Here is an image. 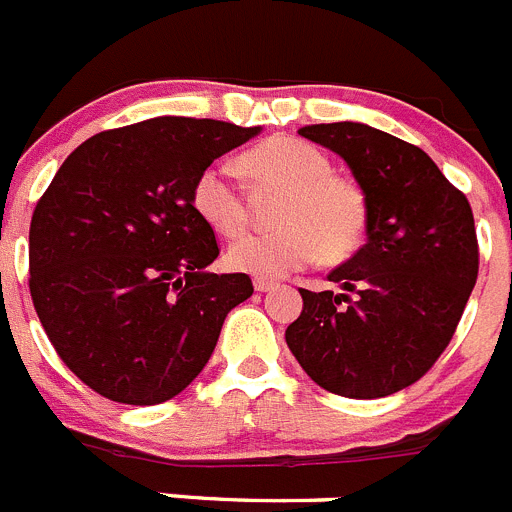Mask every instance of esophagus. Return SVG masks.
<instances>
[{
	"instance_id": "34e87169",
	"label": "esophagus",
	"mask_w": 512,
	"mask_h": 512,
	"mask_svg": "<svg viewBox=\"0 0 512 512\" xmlns=\"http://www.w3.org/2000/svg\"><path fill=\"white\" fill-rule=\"evenodd\" d=\"M253 289L261 291V294H264V291L276 289V281H269V279H253Z\"/></svg>"
}]
</instances>
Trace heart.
<instances>
[{
    "label": "heart",
    "mask_w": 512,
    "mask_h": 512,
    "mask_svg": "<svg viewBox=\"0 0 512 512\" xmlns=\"http://www.w3.org/2000/svg\"><path fill=\"white\" fill-rule=\"evenodd\" d=\"M238 168L256 188L284 191L276 206V231L238 238L226 264L238 274L281 279L321 259H349L367 233V196L352 178L332 173V160L316 145L291 135H274L238 158ZM191 206L221 236H238L248 223V206L223 165L196 175Z\"/></svg>",
    "instance_id": "heart-1"
}]
</instances>
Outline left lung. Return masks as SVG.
<instances>
[{
    "instance_id": "left-lung-1",
    "label": "left lung",
    "mask_w": 512,
    "mask_h": 512,
    "mask_svg": "<svg viewBox=\"0 0 512 512\" xmlns=\"http://www.w3.org/2000/svg\"><path fill=\"white\" fill-rule=\"evenodd\" d=\"M299 135L342 155L367 196V243L329 281L301 291L286 344L326 392L387 397L415 384L450 344L478 281V236L465 193L417 145L362 123Z\"/></svg>"
}]
</instances>
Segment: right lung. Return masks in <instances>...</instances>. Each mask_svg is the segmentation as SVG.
<instances>
[{
    "label": "right lung",
    "mask_w": 512,
    "mask_h": 512,
    "mask_svg": "<svg viewBox=\"0 0 512 512\" xmlns=\"http://www.w3.org/2000/svg\"><path fill=\"white\" fill-rule=\"evenodd\" d=\"M261 128L153 118L72 150L29 226V294L62 362L102 397L160 405L201 374L223 319L253 294L211 274L216 233L196 216L203 168Z\"/></svg>",
    "instance_id": "obj_1"
}]
</instances>
